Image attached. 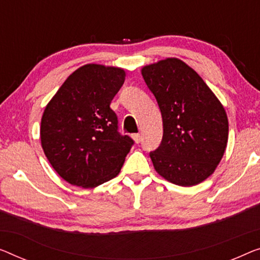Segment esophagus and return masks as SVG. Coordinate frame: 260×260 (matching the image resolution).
Masks as SVG:
<instances>
[{
  "instance_id": "esophagus-1",
  "label": "esophagus",
  "mask_w": 260,
  "mask_h": 260,
  "mask_svg": "<svg viewBox=\"0 0 260 260\" xmlns=\"http://www.w3.org/2000/svg\"><path fill=\"white\" fill-rule=\"evenodd\" d=\"M133 139H134V141H135V142L139 143V142L141 141V134H140V133L133 134Z\"/></svg>"
}]
</instances>
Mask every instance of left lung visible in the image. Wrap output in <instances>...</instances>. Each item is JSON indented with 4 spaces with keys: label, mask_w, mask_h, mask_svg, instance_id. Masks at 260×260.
Masks as SVG:
<instances>
[{
    "label": "left lung",
    "mask_w": 260,
    "mask_h": 260,
    "mask_svg": "<svg viewBox=\"0 0 260 260\" xmlns=\"http://www.w3.org/2000/svg\"><path fill=\"white\" fill-rule=\"evenodd\" d=\"M141 75L160 107L161 145L150 152L158 175L191 187L207 180L228 145L226 112L195 70L179 58L146 65Z\"/></svg>",
    "instance_id": "8db88e82"
}]
</instances>
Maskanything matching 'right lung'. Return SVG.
Listing matches in <instances>:
<instances>
[{
	"label": "right lung",
	"instance_id": "right-lung-1",
	"mask_svg": "<svg viewBox=\"0 0 260 260\" xmlns=\"http://www.w3.org/2000/svg\"><path fill=\"white\" fill-rule=\"evenodd\" d=\"M125 77L123 69L86 64L68 77L46 105L42 148L70 184L94 188L120 173L134 141L119 133L110 105Z\"/></svg>",
	"mask_w": 260,
	"mask_h": 260
}]
</instances>
